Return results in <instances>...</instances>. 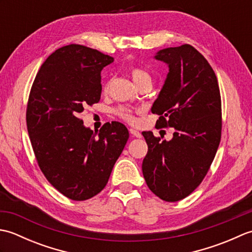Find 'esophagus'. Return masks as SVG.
Segmentation results:
<instances>
[{
  "mask_svg": "<svg viewBox=\"0 0 252 252\" xmlns=\"http://www.w3.org/2000/svg\"><path fill=\"white\" fill-rule=\"evenodd\" d=\"M129 131H130V133H131V135H132V136H135V137H142L141 132H138L137 130H134V129H129Z\"/></svg>",
  "mask_w": 252,
  "mask_h": 252,
  "instance_id": "1",
  "label": "esophagus"
}]
</instances>
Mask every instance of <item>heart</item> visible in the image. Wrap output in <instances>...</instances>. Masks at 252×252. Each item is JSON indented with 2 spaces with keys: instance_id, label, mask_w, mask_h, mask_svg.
I'll use <instances>...</instances> for the list:
<instances>
[{
  "instance_id": "b5f03b06",
  "label": "heart",
  "mask_w": 252,
  "mask_h": 252,
  "mask_svg": "<svg viewBox=\"0 0 252 252\" xmlns=\"http://www.w3.org/2000/svg\"><path fill=\"white\" fill-rule=\"evenodd\" d=\"M131 76H132L133 81H134V83L136 85H140L141 83L145 82V81L152 82V77L149 76V73L146 72L145 70H143V69L138 68V67H133L131 69ZM109 85H110V82H107L105 84V87H104L105 92L108 91ZM116 114L119 116L121 119H123L126 122L132 123V122H134V120H135V117L133 116V111L129 108H126V107H119V108H117Z\"/></svg>"
}]
</instances>
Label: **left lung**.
I'll list each match as a JSON object with an SVG mask.
<instances>
[{"mask_svg":"<svg viewBox=\"0 0 252 252\" xmlns=\"http://www.w3.org/2000/svg\"><path fill=\"white\" fill-rule=\"evenodd\" d=\"M169 67L152 107L157 126L173 127L172 140L143 132L148 145L142 170L146 184L160 199L179 201L205 178L221 141V95L215 71L195 47L184 44L157 52Z\"/></svg>","mask_w":252,"mask_h":252,"instance_id":"obj_1","label":"left lung"}]
</instances>
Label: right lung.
<instances>
[{
  "label": "right lung",
  "instance_id": "right-lung-1",
  "mask_svg": "<svg viewBox=\"0 0 252 252\" xmlns=\"http://www.w3.org/2000/svg\"><path fill=\"white\" fill-rule=\"evenodd\" d=\"M112 62L97 50L69 44L46 58L32 84L26 115L31 145L47 181L69 199L103 190L129 138L120 122L93 132L80 118L84 107L99 101L100 71Z\"/></svg>",
  "mask_w": 252,
  "mask_h": 252
}]
</instances>
